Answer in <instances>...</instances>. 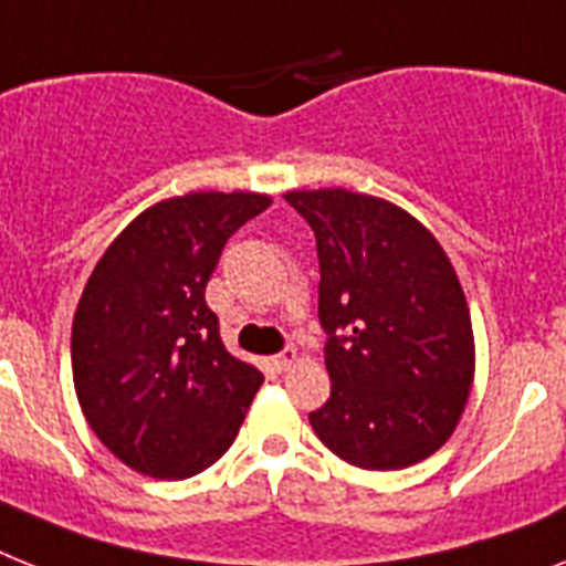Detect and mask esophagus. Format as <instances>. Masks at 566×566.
Here are the masks:
<instances>
[{
    "mask_svg": "<svg viewBox=\"0 0 566 566\" xmlns=\"http://www.w3.org/2000/svg\"><path fill=\"white\" fill-rule=\"evenodd\" d=\"M294 361H297V349L286 347V349H283V353H277V356L272 358V367L277 373H283V370H289V367H292Z\"/></svg>",
    "mask_w": 566,
    "mask_h": 566,
    "instance_id": "obj_1",
    "label": "esophagus"
}]
</instances>
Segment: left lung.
Wrapping results in <instances>:
<instances>
[{
	"label": "left lung",
	"mask_w": 566,
	"mask_h": 566,
	"mask_svg": "<svg viewBox=\"0 0 566 566\" xmlns=\"http://www.w3.org/2000/svg\"><path fill=\"white\" fill-rule=\"evenodd\" d=\"M317 242V317L329 399L312 431L358 469L394 471L454 433L474 378L471 315L433 233L394 202L344 188L292 190Z\"/></svg>",
	"instance_id": "left-lung-1"
}]
</instances>
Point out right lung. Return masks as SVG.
<instances>
[{
  "instance_id": "add662e5",
  "label": "right lung",
  "mask_w": 566,
  "mask_h": 566,
  "mask_svg": "<svg viewBox=\"0 0 566 566\" xmlns=\"http://www.w3.org/2000/svg\"><path fill=\"white\" fill-rule=\"evenodd\" d=\"M272 205L188 193L135 217L97 260L72 324V373L97 440L147 478L185 480L226 454L263 373L233 358L205 286L219 254Z\"/></svg>"
}]
</instances>
